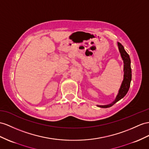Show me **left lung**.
<instances>
[{
    "label": "left lung",
    "instance_id": "obj_1",
    "mask_svg": "<svg viewBox=\"0 0 149 149\" xmlns=\"http://www.w3.org/2000/svg\"><path fill=\"white\" fill-rule=\"evenodd\" d=\"M118 47L119 49L120 53L121 54V56L122 60H123L124 63V75H123V81L121 83L120 88L118 91V94L116 97V99L111 103H110L107 105H97L98 107L102 108H107L112 106L113 104L116 103V102L120 101L121 99L123 98L129 90L130 86V82L132 81V69H131V60L130 56L125 50L123 46L119 42H118Z\"/></svg>",
    "mask_w": 149,
    "mask_h": 149
}]
</instances>
